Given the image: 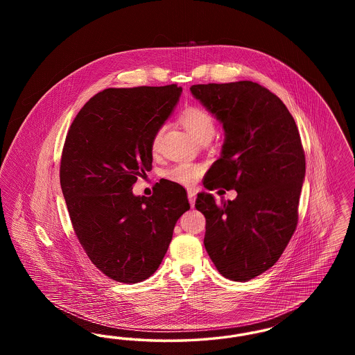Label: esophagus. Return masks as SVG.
<instances>
[{
    "label": "esophagus",
    "instance_id": "34e87169",
    "mask_svg": "<svg viewBox=\"0 0 355 355\" xmlns=\"http://www.w3.org/2000/svg\"><path fill=\"white\" fill-rule=\"evenodd\" d=\"M196 198H197V193L194 190H187V200H189V202L191 205V207H194Z\"/></svg>",
    "mask_w": 355,
    "mask_h": 355
}]
</instances>
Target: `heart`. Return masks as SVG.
Segmentation results:
<instances>
[{"mask_svg":"<svg viewBox=\"0 0 355 355\" xmlns=\"http://www.w3.org/2000/svg\"><path fill=\"white\" fill-rule=\"evenodd\" d=\"M181 122L184 123L186 130L193 135L196 139L201 141L203 138L213 137L216 130V119L214 117L203 110L201 107H187L181 114ZM165 132V126H161L157 129V132L153 135V150H157L159 148L162 135ZM202 168L193 164H178L166 171V177L178 184L182 185H191L197 181V178L201 175Z\"/></svg>","mask_w":355,"mask_h":355,"instance_id":"heart-1","label":"heart"}]
</instances>
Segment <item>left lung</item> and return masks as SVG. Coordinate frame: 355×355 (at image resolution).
<instances>
[{
    "instance_id": "left-lung-1",
    "label": "left lung",
    "mask_w": 355,
    "mask_h": 355,
    "mask_svg": "<svg viewBox=\"0 0 355 355\" xmlns=\"http://www.w3.org/2000/svg\"><path fill=\"white\" fill-rule=\"evenodd\" d=\"M190 92L225 130L203 185L236 191L220 205L198 194L203 243L225 278L245 282L270 269L295 232L306 169L300 132L285 103L257 83L193 85Z\"/></svg>"
}]
</instances>
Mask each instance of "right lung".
I'll return each mask as SVG.
<instances>
[{"label": "right lung", "instance_id": "right-lung-1", "mask_svg": "<svg viewBox=\"0 0 355 355\" xmlns=\"http://www.w3.org/2000/svg\"><path fill=\"white\" fill-rule=\"evenodd\" d=\"M182 87L105 89L86 102L69 129L60 182L73 229L90 261L109 278H149L168 252L186 190L165 180L152 197L135 196L152 170L153 135L169 119Z\"/></svg>", "mask_w": 355, "mask_h": 355}]
</instances>
